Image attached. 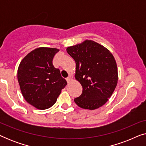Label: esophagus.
Returning <instances> with one entry per match:
<instances>
[{
	"label": "esophagus",
	"mask_w": 146,
	"mask_h": 146,
	"mask_svg": "<svg viewBox=\"0 0 146 146\" xmlns=\"http://www.w3.org/2000/svg\"><path fill=\"white\" fill-rule=\"evenodd\" d=\"M72 78L71 76H68V77L67 78H66V80H67V82H70L71 80H72Z\"/></svg>",
	"instance_id": "34e87169"
}]
</instances>
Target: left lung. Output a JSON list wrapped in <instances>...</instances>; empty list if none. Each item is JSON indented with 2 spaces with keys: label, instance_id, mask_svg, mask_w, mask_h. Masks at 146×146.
I'll use <instances>...</instances> for the list:
<instances>
[{
  "label": "left lung",
  "instance_id": "obj_1",
  "mask_svg": "<svg viewBox=\"0 0 146 146\" xmlns=\"http://www.w3.org/2000/svg\"><path fill=\"white\" fill-rule=\"evenodd\" d=\"M76 62L75 78L83 88L82 94L74 99L84 109L99 108L107 102L118 80L115 60L110 51L91 40L66 48Z\"/></svg>",
  "mask_w": 146,
  "mask_h": 146
}]
</instances>
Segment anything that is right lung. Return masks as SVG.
<instances>
[{
    "label": "right lung",
    "instance_id": "1",
    "mask_svg": "<svg viewBox=\"0 0 146 146\" xmlns=\"http://www.w3.org/2000/svg\"><path fill=\"white\" fill-rule=\"evenodd\" d=\"M59 51L56 48L39 47L25 56L18 68L17 78L24 98L38 110L54 104L67 82L52 60Z\"/></svg>",
    "mask_w": 146,
    "mask_h": 146
}]
</instances>
